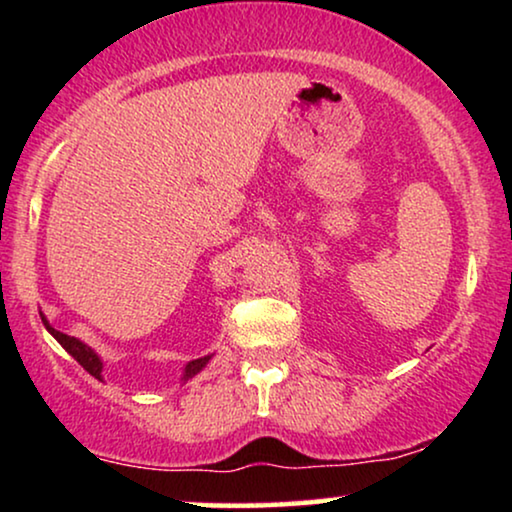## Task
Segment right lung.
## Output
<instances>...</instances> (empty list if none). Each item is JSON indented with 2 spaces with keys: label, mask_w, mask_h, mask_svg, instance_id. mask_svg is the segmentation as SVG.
<instances>
[{
  "label": "right lung",
  "mask_w": 512,
  "mask_h": 512,
  "mask_svg": "<svg viewBox=\"0 0 512 512\" xmlns=\"http://www.w3.org/2000/svg\"><path fill=\"white\" fill-rule=\"evenodd\" d=\"M41 321H44L46 331L51 333L53 338L58 340L60 345L65 347L67 352L72 354L74 359L79 361L81 366L88 370L90 375L95 377V380H104V375H102V368H104V363H102V359H100V354H97L93 347H88L86 342H81L79 338H74V335L60 333L58 328H53L51 324H48V319L44 317V314H41ZM212 356H214V354H207V356H200V359H193V361H188V363H186V368H184V375H181V382H188V380H191V377L198 375L200 370L207 366V363H209V359H212Z\"/></svg>",
  "instance_id": "obj_1"
}]
</instances>
